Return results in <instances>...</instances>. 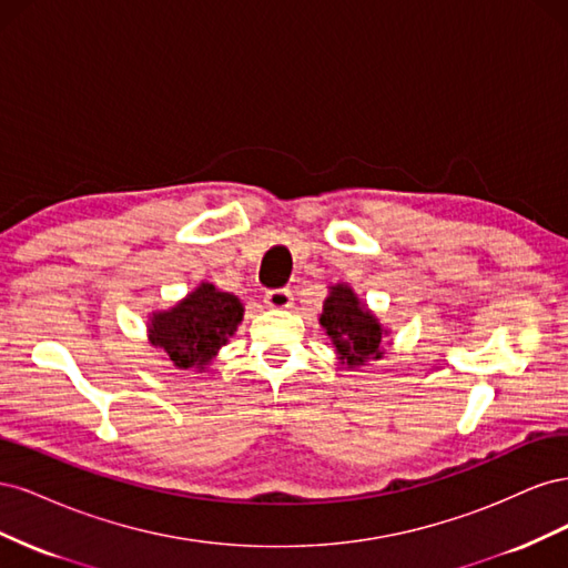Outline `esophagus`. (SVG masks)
<instances>
[{
  "label": "esophagus",
  "instance_id": "esophagus-1",
  "mask_svg": "<svg viewBox=\"0 0 568 568\" xmlns=\"http://www.w3.org/2000/svg\"><path fill=\"white\" fill-rule=\"evenodd\" d=\"M294 303V294L288 288H270L265 291V305L274 307V311H286Z\"/></svg>",
  "mask_w": 568,
  "mask_h": 568
}]
</instances>
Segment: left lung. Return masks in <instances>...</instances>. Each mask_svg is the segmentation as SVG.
<instances>
[{
    "mask_svg": "<svg viewBox=\"0 0 568 568\" xmlns=\"http://www.w3.org/2000/svg\"><path fill=\"white\" fill-rule=\"evenodd\" d=\"M320 324L334 341L343 365L359 367L367 359L382 357V324L374 320L367 307L359 305L353 288L332 286L329 298L322 305Z\"/></svg>",
    "mask_w": 568,
    "mask_h": 568,
    "instance_id": "1",
    "label": "left lung"
}]
</instances>
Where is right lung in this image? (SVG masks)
Masks as SVG:
<instances>
[{"label": "right lung", "instance_id": "obj_1", "mask_svg": "<svg viewBox=\"0 0 568 568\" xmlns=\"http://www.w3.org/2000/svg\"><path fill=\"white\" fill-rule=\"evenodd\" d=\"M242 317L244 305L236 296L201 284L173 311L153 315L149 336L180 369H203L236 332Z\"/></svg>", "mask_w": 568, "mask_h": 568}]
</instances>
